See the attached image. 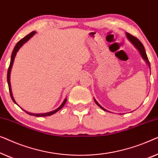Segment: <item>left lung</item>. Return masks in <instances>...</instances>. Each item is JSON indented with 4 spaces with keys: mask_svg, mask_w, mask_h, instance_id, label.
Segmentation results:
<instances>
[{
    "mask_svg": "<svg viewBox=\"0 0 158 158\" xmlns=\"http://www.w3.org/2000/svg\"><path fill=\"white\" fill-rule=\"evenodd\" d=\"M126 35H127V39H129V41L132 42V44H133V45H134V46H135V47H136V48H137V49H138L139 53H140L142 57H143V59L145 60V61H146V63L148 64L149 67H150V61H149V60H148V56H147L146 52H145V48H144L143 44H142L141 42L139 41V40L137 39L136 37L133 36L132 35H131L130 34H129V33H126ZM94 99L95 103H96V104H97V105H98V106H99V107H100L101 109H102V110H103L106 111V112H108L107 110H105V109H104L103 107H102V106L100 105V104H99L98 103V102H97L96 99Z\"/></svg>",
    "mask_w": 158,
    "mask_h": 158,
    "instance_id": "1",
    "label": "left lung"
}]
</instances>
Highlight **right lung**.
Here are the masks:
<instances>
[{"mask_svg":"<svg viewBox=\"0 0 158 158\" xmlns=\"http://www.w3.org/2000/svg\"><path fill=\"white\" fill-rule=\"evenodd\" d=\"M35 34V31H32L29 34H28L27 35H26L25 37L23 38V39L20 40V41L18 42L16 44V45L15 46L14 48H13V52H12V54H11V58H10V65H9V67H8V73H7V81H8V88H9V92H10V97H11L12 100L13 101L14 103L16 104V102H15L14 98H13V94H12V91H11V86H10V71H11V68H12V66H13V61H14V59H15V55H16V53L19 52V50L20 49V48L24 44L26 43V42H27L28 40H29L31 38L32 36H34V34ZM66 102V98L64 99V102H62V104L60 105L59 107H58L56 110H55L54 111H52V112H46V113H42V114H34V113H30V112H28L25 111V112L27 113V114L31 115V116H35V117H46V116H51V115L55 114V113L57 112L58 111L61 110V109L64 106V104H65Z\"/></svg>","mask_w":158,"mask_h":158,"instance_id":"obj_1","label":"right lung"}]
</instances>
